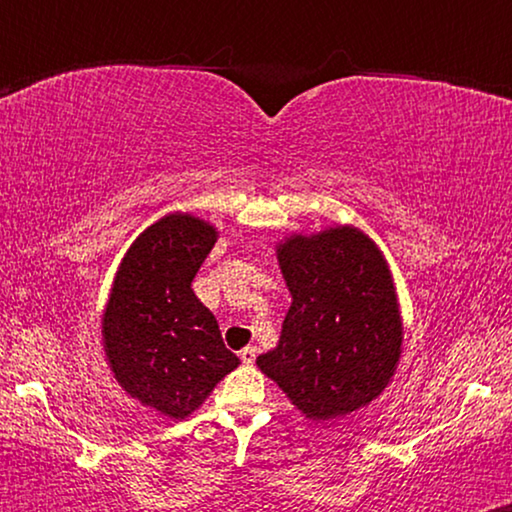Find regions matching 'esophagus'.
Here are the masks:
<instances>
[{
  "label": "esophagus",
  "instance_id": "obj_1",
  "mask_svg": "<svg viewBox=\"0 0 512 512\" xmlns=\"http://www.w3.org/2000/svg\"><path fill=\"white\" fill-rule=\"evenodd\" d=\"M256 354H258L256 347H244V350L239 352V357H242L244 364H254L256 362Z\"/></svg>",
  "mask_w": 512,
  "mask_h": 512
}]
</instances>
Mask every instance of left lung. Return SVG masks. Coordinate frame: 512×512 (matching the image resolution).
<instances>
[{
    "label": "left lung",
    "instance_id": "left-lung-1",
    "mask_svg": "<svg viewBox=\"0 0 512 512\" xmlns=\"http://www.w3.org/2000/svg\"><path fill=\"white\" fill-rule=\"evenodd\" d=\"M278 261L292 292L275 350L258 369L309 419L350 414L383 393L400 359L402 326L381 251L354 227L290 237Z\"/></svg>",
    "mask_w": 512,
    "mask_h": 512
}]
</instances>
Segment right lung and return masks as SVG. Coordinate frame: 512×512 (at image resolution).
I'll return each mask as SVG.
<instances>
[{
	"mask_svg": "<svg viewBox=\"0 0 512 512\" xmlns=\"http://www.w3.org/2000/svg\"><path fill=\"white\" fill-rule=\"evenodd\" d=\"M208 222L167 215L126 251L102 318L105 354L131 398L170 419H184L239 366L215 316L191 290L213 249Z\"/></svg>",
	"mask_w": 512,
	"mask_h": 512,
	"instance_id": "obj_1",
	"label": "right lung"
}]
</instances>
